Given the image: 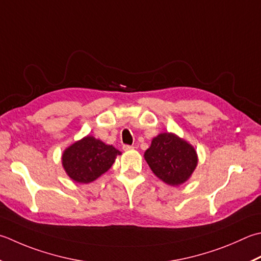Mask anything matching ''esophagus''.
I'll return each instance as SVG.
<instances>
[{"mask_svg":"<svg viewBox=\"0 0 261 261\" xmlns=\"http://www.w3.org/2000/svg\"><path fill=\"white\" fill-rule=\"evenodd\" d=\"M132 146H130V145H123V147H122V149H123L124 151H127V150H130V149H132Z\"/></svg>","mask_w":261,"mask_h":261,"instance_id":"34e87169","label":"esophagus"}]
</instances>
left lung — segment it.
<instances>
[{
    "label": "left lung",
    "instance_id": "8db88e82",
    "mask_svg": "<svg viewBox=\"0 0 261 261\" xmlns=\"http://www.w3.org/2000/svg\"><path fill=\"white\" fill-rule=\"evenodd\" d=\"M145 160L157 177L173 187L188 181L198 164L195 148L170 132L151 140L145 151Z\"/></svg>",
    "mask_w": 261,
    "mask_h": 261
}]
</instances>
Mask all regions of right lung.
I'll use <instances>...</instances> for the list:
<instances>
[{
  "instance_id": "obj_1",
  "label": "right lung",
  "mask_w": 261,
  "mask_h": 261,
  "mask_svg": "<svg viewBox=\"0 0 261 261\" xmlns=\"http://www.w3.org/2000/svg\"><path fill=\"white\" fill-rule=\"evenodd\" d=\"M117 155L121 151L113 146L87 136L63 151L62 165L73 181L89 183L109 171Z\"/></svg>"
}]
</instances>
